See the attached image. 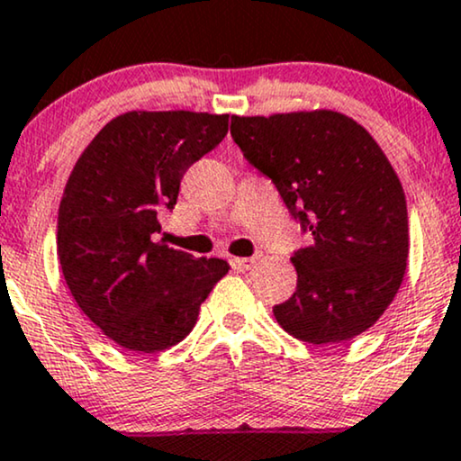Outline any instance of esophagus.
<instances>
[{
    "mask_svg": "<svg viewBox=\"0 0 461 461\" xmlns=\"http://www.w3.org/2000/svg\"><path fill=\"white\" fill-rule=\"evenodd\" d=\"M258 262H259V255H253V258H234L231 259V266L240 270H251Z\"/></svg>",
    "mask_w": 461,
    "mask_h": 461,
    "instance_id": "esophagus-1",
    "label": "esophagus"
}]
</instances>
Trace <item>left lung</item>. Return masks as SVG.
<instances>
[{"mask_svg":"<svg viewBox=\"0 0 461 461\" xmlns=\"http://www.w3.org/2000/svg\"><path fill=\"white\" fill-rule=\"evenodd\" d=\"M231 137L312 236L292 255L296 292L273 307L296 339L350 341L393 303L408 259L402 182L358 122L330 109L231 115Z\"/></svg>","mask_w":461,"mask_h":461,"instance_id":"obj_1","label":"left lung"}]
</instances>
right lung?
<instances>
[{"label":"right lung","mask_w":461,"mask_h":461,"mask_svg":"<svg viewBox=\"0 0 461 461\" xmlns=\"http://www.w3.org/2000/svg\"><path fill=\"white\" fill-rule=\"evenodd\" d=\"M230 115L129 111L103 126L66 182L58 258L83 313L111 341L154 354L180 343L230 264L154 242L180 180L227 135Z\"/></svg>","instance_id":"add662e5"}]
</instances>
